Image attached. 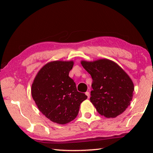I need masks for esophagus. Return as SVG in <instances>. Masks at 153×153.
Here are the masks:
<instances>
[{
    "label": "esophagus",
    "mask_w": 153,
    "mask_h": 153,
    "mask_svg": "<svg viewBox=\"0 0 153 153\" xmlns=\"http://www.w3.org/2000/svg\"><path fill=\"white\" fill-rule=\"evenodd\" d=\"M86 95L87 96L88 98H90V92H86Z\"/></svg>",
    "instance_id": "obj_1"
}]
</instances>
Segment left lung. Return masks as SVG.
Listing matches in <instances>:
<instances>
[{"instance_id":"obj_1","label":"left lung","mask_w":153,"mask_h":153,"mask_svg":"<svg viewBox=\"0 0 153 153\" xmlns=\"http://www.w3.org/2000/svg\"><path fill=\"white\" fill-rule=\"evenodd\" d=\"M92 78L90 101L101 115L114 118L126 111L133 97L134 84L117 63L106 59L82 61Z\"/></svg>"}]
</instances>
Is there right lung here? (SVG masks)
Instances as JSON below:
<instances>
[{
	"label": "right lung",
	"instance_id": "1",
	"mask_svg": "<svg viewBox=\"0 0 153 153\" xmlns=\"http://www.w3.org/2000/svg\"><path fill=\"white\" fill-rule=\"evenodd\" d=\"M74 61H55L46 64L36 75L32 96L38 109L54 123L66 124L79 113L80 104L87 96L77 90L69 76Z\"/></svg>",
	"mask_w": 153,
	"mask_h": 153
}]
</instances>
